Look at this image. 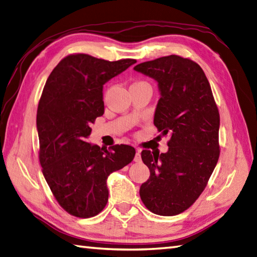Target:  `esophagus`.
<instances>
[{
  "label": "esophagus",
  "mask_w": 257,
  "mask_h": 257,
  "mask_svg": "<svg viewBox=\"0 0 257 257\" xmlns=\"http://www.w3.org/2000/svg\"><path fill=\"white\" fill-rule=\"evenodd\" d=\"M134 162L135 163H141L142 162L141 150H140V148H138V150H136V154H135V156H134Z\"/></svg>",
  "instance_id": "1"
}]
</instances>
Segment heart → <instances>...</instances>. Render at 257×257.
Listing matches in <instances>:
<instances>
[{"mask_svg":"<svg viewBox=\"0 0 257 257\" xmlns=\"http://www.w3.org/2000/svg\"><path fill=\"white\" fill-rule=\"evenodd\" d=\"M140 83H141V82H140Z\"/></svg>","mask_w":257,"mask_h":257,"instance_id":"1","label":"heart"}]
</instances>
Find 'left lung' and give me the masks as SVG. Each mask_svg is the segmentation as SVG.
Listing matches in <instances>:
<instances>
[{
  "instance_id": "left-lung-1",
  "label": "left lung",
  "mask_w": 257,
  "mask_h": 257,
  "mask_svg": "<svg viewBox=\"0 0 257 257\" xmlns=\"http://www.w3.org/2000/svg\"><path fill=\"white\" fill-rule=\"evenodd\" d=\"M134 70L157 82L161 98L154 124L170 135L166 153L142 152L151 176L140 196L153 213L179 214L201 195L218 163V107L201 67L190 59L170 55L142 62Z\"/></svg>"
}]
</instances>
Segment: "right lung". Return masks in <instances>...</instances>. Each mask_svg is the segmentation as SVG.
Here are the masks:
<instances>
[{"instance_id":"1","label":"right lung","mask_w":257,"mask_h":257,"mask_svg":"<svg viewBox=\"0 0 257 257\" xmlns=\"http://www.w3.org/2000/svg\"><path fill=\"white\" fill-rule=\"evenodd\" d=\"M135 62L70 55L55 67L44 87L36 118L39 162L57 201L78 218H91L104 209L107 177L135 156L132 146L107 151L87 142L91 123L104 113L103 85Z\"/></svg>"}]
</instances>
